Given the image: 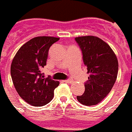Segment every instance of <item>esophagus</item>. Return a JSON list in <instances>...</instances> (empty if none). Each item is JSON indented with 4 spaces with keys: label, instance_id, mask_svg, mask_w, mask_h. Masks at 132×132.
I'll return each instance as SVG.
<instances>
[{
    "label": "esophagus",
    "instance_id": "esophagus-1",
    "mask_svg": "<svg viewBox=\"0 0 132 132\" xmlns=\"http://www.w3.org/2000/svg\"><path fill=\"white\" fill-rule=\"evenodd\" d=\"M64 82H66V83H68V84H71V83L73 82V79H67V80H64Z\"/></svg>",
    "mask_w": 132,
    "mask_h": 132
}]
</instances>
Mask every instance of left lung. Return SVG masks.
Wrapping results in <instances>:
<instances>
[{
  "mask_svg": "<svg viewBox=\"0 0 132 132\" xmlns=\"http://www.w3.org/2000/svg\"><path fill=\"white\" fill-rule=\"evenodd\" d=\"M82 51L83 62L89 73L85 91L76 98L85 106L99 104L109 93L117 79L118 59L108 44L94 36L76 37Z\"/></svg>",
  "mask_w": 132,
  "mask_h": 132,
  "instance_id": "1",
  "label": "left lung"
}]
</instances>
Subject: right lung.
<instances>
[{
  "instance_id": "right-lung-1",
  "label": "right lung",
  "mask_w": 132,
  "mask_h": 132,
  "mask_svg": "<svg viewBox=\"0 0 132 132\" xmlns=\"http://www.w3.org/2000/svg\"><path fill=\"white\" fill-rule=\"evenodd\" d=\"M59 38L37 37L30 39L18 50L11 64V76L18 93L28 104L42 106L53 97V91L59 82L41 70L46 65L50 47Z\"/></svg>"
}]
</instances>
